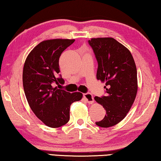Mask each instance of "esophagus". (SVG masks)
Returning <instances> with one entry per match:
<instances>
[{
	"mask_svg": "<svg viewBox=\"0 0 161 161\" xmlns=\"http://www.w3.org/2000/svg\"><path fill=\"white\" fill-rule=\"evenodd\" d=\"M84 99L86 101V102H88L89 103H93L94 102V97L92 96V94L90 93H86L84 94Z\"/></svg>",
	"mask_w": 161,
	"mask_h": 161,
	"instance_id": "obj_1",
	"label": "esophagus"
}]
</instances>
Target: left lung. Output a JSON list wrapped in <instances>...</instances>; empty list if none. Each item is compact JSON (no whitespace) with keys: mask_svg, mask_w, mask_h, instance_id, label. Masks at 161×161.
Masks as SVG:
<instances>
[{"mask_svg":"<svg viewBox=\"0 0 161 161\" xmlns=\"http://www.w3.org/2000/svg\"><path fill=\"white\" fill-rule=\"evenodd\" d=\"M98 62L97 79L105 82L107 95L94 99L106 110L98 126L108 128L123 120L131 108L138 91L137 70L129 49L112 37L89 40Z\"/></svg>","mask_w":161,"mask_h":161,"instance_id":"1","label":"left lung"}]
</instances>
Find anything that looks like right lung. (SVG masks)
<instances>
[{"label": "right lung", "mask_w": 161, "mask_h": 161, "mask_svg": "<svg viewBox=\"0 0 161 161\" xmlns=\"http://www.w3.org/2000/svg\"><path fill=\"white\" fill-rule=\"evenodd\" d=\"M74 39L44 40L32 49L25 59L23 84L30 107L46 126L58 128L69 120L70 106L82 98L80 92H69L53 86V83L63 84L58 77L60 72L59 59Z\"/></svg>", "instance_id": "add662e5"}]
</instances>
